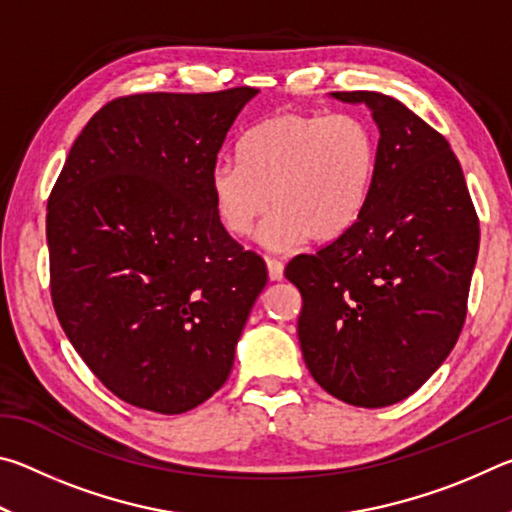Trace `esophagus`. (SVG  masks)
I'll return each mask as SVG.
<instances>
[{
	"mask_svg": "<svg viewBox=\"0 0 512 512\" xmlns=\"http://www.w3.org/2000/svg\"><path fill=\"white\" fill-rule=\"evenodd\" d=\"M266 268H268V277H271L273 282L282 280L284 277V264L280 259H266Z\"/></svg>",
	"mask_w": 512,
	"mask_h": 512,
	"instance_id": "1",
	"label": "esophagus"
}]
</instances>
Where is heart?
Here are the masks:
<instances>
[{
	"label": "heart",
	"mask_w": 512,
	"mask_h": 512,
	"mask_svg": "<svg viewBox=\"0 0 512 512\" xmlns=\"http://www.w3.org/2000/svg\"><path fill=\"white\" fill-rule=\"evenodd\" d=\"M377 176V137L359 115L277 112L241 137L239 162L210 171L216 216L246 237L273 201L259 241L287 250L302 239L329 244L359 221Z\"/></svg>",
	"instance_id": "heart-1"
}]
</instances>
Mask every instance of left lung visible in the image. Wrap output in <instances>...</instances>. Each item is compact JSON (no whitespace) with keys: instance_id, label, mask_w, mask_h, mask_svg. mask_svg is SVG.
Instances as JSON below:
<instances>
[{"instance_id":"1","label":"left lung","mask_w":512,"mask_h":512,"mask_svg":"<svg viewBox=\"0 0 512 512\" xmlns=\"http://www.w3.org/2000/svg\"><path fill=\"white\" fill-rule=\"evenodd\" d=\"M366 103L379 128L377 176L359 221L284 268L302 296L298 339L320 388L379 409L427 381L458 341L479 253V216L443 135L381 92H332Z\"/></svg>"}]
</instances>
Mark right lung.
<instances>
[{"label": "right lung", "instance_id": "1", "mask_svg": "<svg viewBox=\"0 0 512 512\" xmlns=\"http://www.w3.org/2000/svg\"><path fill=\"white\" fill-rule=\"evenodd\" d=\"M255 88L119 97L47 203L51 300L110 393L176 415L225 384L268 273L219 221L210 171Z\"/></svg>", "mask_w": 512, "mask_h": 512}]
</instances>
